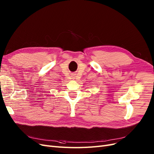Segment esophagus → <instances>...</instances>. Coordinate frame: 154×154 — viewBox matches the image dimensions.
I'll return each mask as SVG.
<instances>
[{
    "mask_svg": "<svg viewBox=\"0 0 154 154\" xmlns=\"http://www.w3.org/2000/svg\"><path fill=\"white\" fill-rule=\"evenodd\" d=\"M71 76L73 80H77V74L76 73H72L71 74Z\"/></svg>",
    "mask_w": 154,
    "mask_h": 154,
    "instance_id": "esophagus-1",
    "label": "esophagus"
}]
</instances>
